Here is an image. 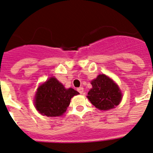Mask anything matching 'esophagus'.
I'll return each instance as SVG.
<instances>
[{"instance_id":"esophagus-1","label":"esophagus","mask_w":153,"mask_h":153,"mask_svg":"<svg viewBox=\"0 0 153 153\" xmlns=\"http://www.w3.org/2000/svg\"><path fill=\"white\" fill-rule=\"evenodd\" d=\"M77 91L80 94H82V93H83V92H84V89H83V88H82V87H79V88H78V89H77Z\"/></svg>"}]
</instances>
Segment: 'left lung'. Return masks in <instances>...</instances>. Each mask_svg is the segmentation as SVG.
Listing matches in <instances>:
<instances>
[{
  "label": "left lung",
  "mask_w": 153,
  "mask_h": 153,
  "mask_svg": "<svg viewBox=\"0 0 153 153\" xmlns=\"http://www.w3.org/2000/svg\"><path fill=\"white\" fill-rule=\"evenodd\" d=\"M92 88L87 98L100 110H108L120 103L122 95L117 84L105 74H100L91 82Z\"/></svg>",
  "instance_id": "obj_1"
}]
</instances>
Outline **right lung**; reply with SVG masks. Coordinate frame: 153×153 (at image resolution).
<instances>
[{
    "mask_svg": "<svg viewBox=\"0 0 153 153\" xmlns=\"http://www.w3.org/2000/svg\"><path fill=\"white\" fill-rule=\"evenodd\" d=\"M79 92L65 89L59 81L51 77L39 86L35 97V105L40 114L48 117L61 116L67 110L73 96Z\"/></svg>",
    "mask_w": 153,
    "mask_h": 153,
    "instance_id": "obj_1",
    "label": "right lung"
}]
</instances>
